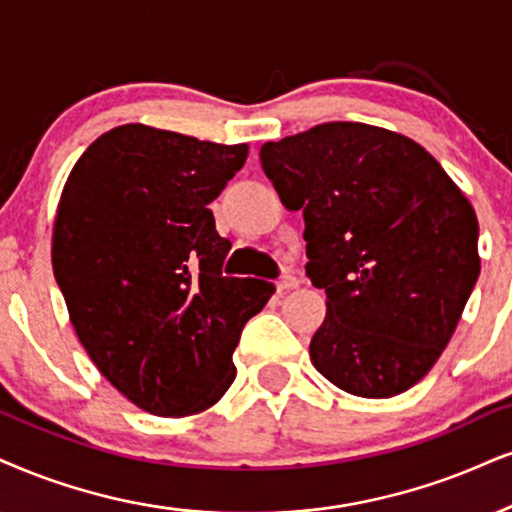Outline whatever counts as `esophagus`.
<instances>
[{
	"instance_id": "esophagus-1",
	"label": "esophagus",
	"mask_w": 512,
	"mask_h": 512,
	"mask_svg": "<svg viewBox=\"0 0 512 512\" xmlns=\"http://www.w3.org/2000/svg\"><path fill=\"white\" fill-rule=\"evenodd\" d=\"M296 287H299V280H296L294 275H285L280 282H277V294H287V292H292V289H296Z\"/></svg>"
}]
</instances>
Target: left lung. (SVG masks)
<instances>
[{"label": "left lung", "mask_w": 512, "mask_h": 512, "mask_svg": "<svg viewBox=\"0 0 512 512\" xmlns=\"http://www.w3.org/2000/svg\"><path fill=\"white\" fill-rule=\"evenodd\" d=\"M261 163L282 204L304 211L306 275L327 294L315 370L363 399L418 384L479 277L468 197L418 142L365 123L266 142Z\"/></svg>", "instance_id": "1"}]
</instances>
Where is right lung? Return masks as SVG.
<instances>
[{"label":"right lung","mask_w":512,"mask_h":512,"mask_svg":"<svg viewBox=\"0 0 512 512\" xmlns=\"http://www.w3.org/2000/svg\"><path fill=\"white\" fill-rule=\"evenodd\" d=\"M246 154V144L128 123L94 140L63 185L56 285L99 372L151 415L185 418L220 401L242 327L275 292L223 275L230 242L208 208Z\"/></svg>","instance_id":"obj_1"}]
</instances>
